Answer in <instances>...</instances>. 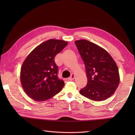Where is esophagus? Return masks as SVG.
<instances>
[{"label":"esophagus","mask_w":135,"mask_h":135,"mask_svg":"<svg viewBox=\"0 0 135 135\" xmlns=\"http://www.w3.org/2000/svg\"><path fill=\"white\" fill-rule=\"evenodd\" d=\"M74 77H75L74 74H72L71 76L69 77V78L68 79V80H70V81H71V80H73L74 79Z\"/></svg>","instance_id":"obj_1"}]
</instances>
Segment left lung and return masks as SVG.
Wrapping results in <instances>:
<instances>
[{
    "mask_svg": "<svg viewBox=\"0 0 135 135\" xmlns=\"http://www.w3.org/2000/svg\"><path fill=\"white\" fill-rule=\"evenodd\" d=\"M86 67L88 83L80 93L88 99L101 101L113 95L118 88L117 65L109 53L86 40L75 41Z\"/></svg>",
    "mask_w": 135,
    "mask_h": 135,
    "instance_id": "left-lung-1",
    "label": "left lung"
}]
</instances>
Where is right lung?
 <instances>
[{
    "instance_id": "1",
    "label": "right lung",
    "mask_w": 135,
    "mask_h": 135,
    "mask_svg": "<svg viewBox=\"0 0 135 135\" xmlns=\"http://www.w3.org/2000/svg\"><path fill=\"white\" fill-rule=\"evenodd\" d=\"M67 45L65 41L49 39L37 46L24 60L20 73L21 85L33 100H46L62 90L64 82L58 77L54 59Z\"/></svg>"
}]
</instances>
